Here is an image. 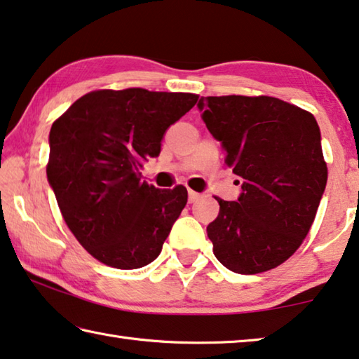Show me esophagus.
Masks as SVG:
<instances>
[{
	"instance_id": "1",
	"label": "esophagus",
	"mask_w": 359,
	"mask_h": 359,
	"mask_svg": "<svg viewBox=\"0 0 359 359\" xmlns=\"http://www.w3.org/2000/svg\"><path fill=\"white\" fill-rule=\"evenodd\" d=\"M199 198H201V194H199L198 191L188 190V203H196Z\"/></svg>"
}]
</instances>
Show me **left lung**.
<instances>
[{"instance_id": "1", "label": "left lung", "mask_w": 359, "mask_h": 359, "mask_svg": "<svg viewBox=\"0 0 359 359\" xmlns=\"http://www.w3.org/2000/svg\"><path fill=\"white\" fill-rule=\"evenodd\" d=\"M203 120L226 150L224 163L244 179L238 201L215 199L208 226L214 255L229 271L259 274L285 263L302 244L323 196L327 166L311 112L272 96H208Z\"/></svg>"}]
</instances>
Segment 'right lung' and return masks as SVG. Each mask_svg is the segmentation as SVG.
I'll use <instances>...</instances> for the list:
<instances>
[{
	"label": "right lung",
	"mask_w": 359,
	"mask_h": 359,
	"mask_svg": "<svg viewBox=\"0 0 359 359\" xmlns=\"http://www.w3.org/2000/svg\"><path fill=\"white\" fill-rule=\"evenodd\" d=\"M194 93L95 90L50 128L47 179L66 224L106 266L137 269L158 255L185 208L184 185L160 190L141 180L165 131L198 102Z\"/></svg>",
	"instance_id": "obj_1"
}]
</instances>
